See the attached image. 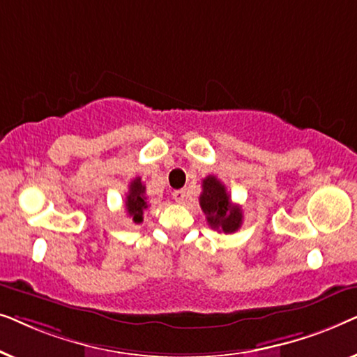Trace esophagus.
<instances>
[{
  "label": "esophagus",
  "instance_id": "1",
  "mask_svg": "<svg viewBox=\"0 0 357 357\" xmlns=\"http://www.w3.org/2000/svg\"><path fill=\"white\" fill-rule=\"evenodd\" d=\"M172 197L177 203H183L185 198H187V192H185V190H175V192L172 193Z\"/></svg>",
  "mask_w": 357,
  "mask_h": 357
}]
</instances>
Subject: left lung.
Masks as SVG:
<instances>
[{
  "label": "left lung",
  "mask_w": 357,
  "mask_h": 357,
  "mask_svg": "<svg viewBox=\"0 0 357 357\" xmlns=\"http://www.w3.org/2000/svg\"><path fill=\"white\" fill-rule=\"evenodd\" d=\"M199 206L206 214V221L219 232L231 234L242 226V209L232 204L226 187L214 175L203 180V192L199 195Z\"/></svg>",
  "instance_id": "1"
}]
</instances>
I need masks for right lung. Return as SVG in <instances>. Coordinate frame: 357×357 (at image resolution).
<instances>
[{"label": "right lung", "mask_w": 357, "mask_h": 357, "mask_svg": "<svg viewBox=\"0 0 357 357\" xmlns=\"http://www.w3.org/2000/svg\"><path fill=\"white\" fill-rule=\"evenodd\" d=\"M148 208V198H146V187L139 177L131 180L128 195L125 199V209L128 216L133 219L135 224L143 222V213Z\"/></svg>", "instance_id": "add662e5"}]
</instances>
